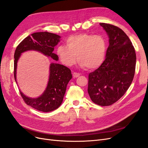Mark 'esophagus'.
I'll return each mask as SVG.
<instances>
[{
  "instance_id": "34e87169",
  "label": "esophagus",
  "mask_w": 148,
  "mask_h": 148,
  "mask_svg": "<svg viewBox=\"0 0 148 148\" xmlns=\"http://www.w3.org/2000/svg\"><path fill=\"white\" fill-rule=\"evenodd\" d=\"M79 75H80V74L78 73H77V72H73V78H77V77H79Z\"/></svg>"
}]
</instances>
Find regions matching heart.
I'll return each instance as SVG.
<instances>
[{
    "instance_id": "obj_1",
    "label": "heart",
    "mask_w": 148,
    "mask_h": 148,
    "mask_svg": "<svg viewBox=\"0 0 148 148\" xmlns=\"http://www.w3.org/2000/svg\"><path fill=\"white\" fill-rule=\"evenodd\" d=\"M66 46L57 49V55L62 64L72 66L78 60L82 68L96 69L103 64L107 51L106 39L102 35L80 33L66 38Z\"/></svg>"
}]
</instances>
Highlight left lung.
I'll list each match as a JSON object with an SVG mask.
<instances>
[{
	"label": "left lung",
	"mask_w": 148,
	"mask_h": 148,
	"mask_svg": "<svg viewBox=\"0 0 148 148\" xmlns=\"http://www.w3.org/2000/svg\"><path fill=\"white\" fill-rule=\"evenodd\" d=\"M109 38L103 64L88 76V92L91 101L108 106L119 100L130 86L136 67L135 48L128 36L119 27L101 23Z\"/></svg>",
	"instance_id": "1"
}]
</instances>
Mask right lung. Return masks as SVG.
Listing matches in <instances>:
<instances>
[{
  "label": "right lung",
  "instance_id": "1",
  "mask_svg": "<svg viewBox=\"0 0 148 148\" xmlns=\"http://www.w3.org/2000/svg\"><path fill=\"white\" fill-rule=\"evenodd\" d=\"M59 35L48 33L38 32L25 38L16 48L14 54V77L16 81V71L18 60L21 53L29 50H34L58 60L59 57L53 53L54 47L60 41ZM72 78L71 70L63 65L52 63L47 86L42 95L38 98L25 96L20 91V95L26 104L38 110L48 112L57 109L63 101L67 84Z\"/></svg>",
  "mask_w": 148,
  "mask_h": 148
}]
</instances>
